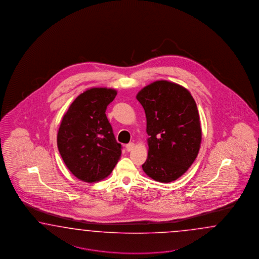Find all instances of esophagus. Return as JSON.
Returning a JSON list of instances; mask_svg holds the SVG:
<instances>
[{"label": "esophagus", "instance_id": "34e87169", "mask_svg": "<svg viewBox=\"0 0 259 259\" xmlns=\"http://www.w3.org/2000/svg\"><path fill=\"white\" fill-rule=\"evenodd\" d=\"M134 148H135V143H133V142H130V143H128V144L126 145V150H127L128 152L132 151Z\"/></svg>", "mask_w": 259, "mask_h": 259}]
</instances>
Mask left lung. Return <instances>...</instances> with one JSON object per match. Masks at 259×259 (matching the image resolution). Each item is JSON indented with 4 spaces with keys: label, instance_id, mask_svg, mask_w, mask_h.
Masks as SVG:
<instances>
[{
    "label": "left lung",
    "instance_id": "8db88e82",
    "mask_svg": "<svg viewBox=\"0 0 259 259\" xmlns=\"http://www.w3.org/2000/svg\"><path fill=\"white\" fill-rule=\"evenodd\" d=\"M146 116L148 157L142 170L154 181L169 183L195 161L202 140L199 114L188 89L165 79L136 96Z\"/></svg>",
    "mask_w": 259,
    "mask_h": 259
}]
</instances>
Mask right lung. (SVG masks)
I'll return each instance as SVG.
<instances>
[{"label":"right lung","mask_w":259,"mask_h":259,"mask_svg":"<svg viewBox=\"0 0 259 259\" xmlns=\"http://www.w3.org/2000/svg\"><path fill=\"white\" fill-rule=\"evenodd\" d=\"M117 94L107 87L87 89L71 103L59 127L57 145L64 164L87 183L107 178L121 156L105 114Z\"/></svg>","instance_id":"1"}]
</instances>
